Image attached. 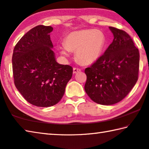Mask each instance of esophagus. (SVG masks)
I'll use <instances>...</instances> for the list:
<instances>
[{"instance_id":"obj_1","label":"esophagus","mask_w":149,"mask_h":149,"mask_svg":"<svg viewBox=\"0 0 149 149\" xmlns=\"http://www.w3.org/2000/svg\"><path fill=\"white\" fill-rule=\"evenodd\" d=\"M81 71V70L79 68H74V69H73V72H74V74H77V73Z\"/></svg>"}]
</instances>
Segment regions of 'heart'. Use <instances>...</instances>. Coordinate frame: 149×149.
Segmentation results:
<instances>
[{
  "instance_id": "heart-1",
  "label": "heart",
  "mask_w": 149,
  "mask_h": 149,
  "mask_svg": "<svg viewBox=\"0 0 149 149\" xmlns=\"http://www.w3.org/2000/svg\"><path fill=\"white\" fill-rule=\"evenodd\" d=\"M107 44L104 33L94 29L78 30L70 33L64 44L59 46L60 53L68 57L75 50V58L81 64H92L100 58Z\"/></svg>"
}]
</instances>
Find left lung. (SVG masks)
I'll return each instance as SVG.
<instances>
[{"instance_id":"1","label":"left lung","mask_w":149,"mask_h":149,"mask_svg":"<svg viewBox=\"0 0 149 149\" xmlns=\"http://www.w3.org/2000/svg\"><path fill=\"white\" fill-rule=\"evenodd\" d=\"M114 39L104 54L85 73V91L98 104L112 105L127 95L138 79L139 52L125 31L109 27Z\"/></svg>"}]
</instances>
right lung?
<instances>
[{
	"label": "right lung",
	"mask_w": 149,
	"mask_h": 149,
	"mask_svg": "<svg viewBox=\"0 0 149 149\" xmlns=\"http://www.w3.org/2000/svg\"><path fill=\"white\" fill-rule=\"evenodd\" d=\"M51 26H37L17 42L12 55L15 86L27 102L39 107L57 104L72 78L73 68L56 62Z\"/></svg>",
	"instance_id": "1"
}]
</instances>
